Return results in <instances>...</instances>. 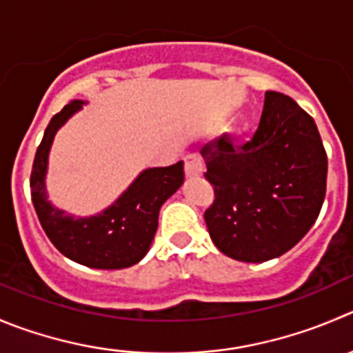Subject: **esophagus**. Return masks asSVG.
Returning a JSON list of instances; mask_svg holds the SVG:
<instances>
[{
	"label": "esophagus",
	"mask_w": 353,
	"mask_h": 353,
	"mask_svg": "<svg viewBox=\"0 0 353 353\" xmlns=\"http://www.w3.org/2000/svg\"><path fill=\"white\" fill-rule=\"evenodd\" d=\"M204 173V161L199 154H189L185 156V174L189 179H197Z\"/></svg>",
	"instance_id": "obj_1"
}]
</instances>
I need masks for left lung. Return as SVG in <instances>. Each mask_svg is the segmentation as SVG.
I'll return each mask as SVG.
<instances>
[{"instance_id":"1","label":"left lung","mask_w":353,"mask_h":353,"mask_svg":"<svg viewBox=\"0 0 353 353\" xmlns=\"http://www.w3.org/2000/svg\"><path fill=\"white\" fill-rule=\"evenodd\" d=\"M214 201L206 211L214 246L248 263L272 260L301 241L321 213L327 156L312 116L291 97L265 93L253 139L221 135L201 149Z\"/></svg>"}]
</instances>
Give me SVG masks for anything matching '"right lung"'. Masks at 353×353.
<instances>
[{
  "mask_svg": "<svg viewBox=\"0 0 353 353\" xmlns=\"http://www.w3.org/2000/svg\"><path fill=\"white\" fill-rule=\"evenodd\" d=\"M81 103H67L46 126L32 163V204L43 230L63 256L103 270L132 267L149 251L163 203L183 183V163L145 170L112 206L97 216L74 218L57 210L48 203L45 190L48 152L57 130L81 109Z\"/></svg>",
  "mask_w": 353,
  "mask_h": 353,
  "instance_id": "1",
  "label": "right lung"
}]
</instances>
